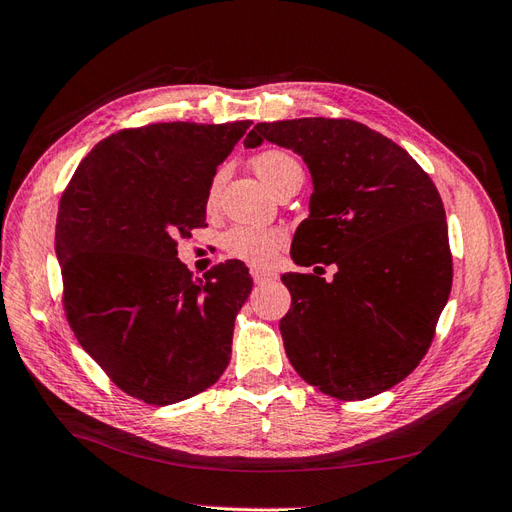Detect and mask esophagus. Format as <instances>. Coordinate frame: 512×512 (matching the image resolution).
I'll use <instances>...</instances> for the list:
<instances>
[{
	"mask_svg": "<svg viewBox=\"0 0 512 512\" xmlns=\"http://www.w3.org/2000/svg\"><path fill=\"white\" fill-rule=\"evenodd\" d=\"M250 273H252L256 284H265V282L273 280V273H271V271H265V269H256V267H254Z\"/></svg>",
	"mask_w": 512,
	"mask_h": 512,
	"instance_id": "34e87169",
	"label": "esophagus"
}]
</instances>
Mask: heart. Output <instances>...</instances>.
I'll use <instances>...</instances> for the list:
<instances>
[{
  "label": "heart",
  "mask_w": 512,
  "mask_h": 512,
  "mask_svg": "<svg viewBox=\"0 0 512 512\" xmlns=\"http://www.w3.org/2000/svg\"><path fill=\"white\" fill-rule=\"evenodd\" d=\"M252 166L256 170V175L265 181L275 194L282 188H286L292 179L303 177L301 164L282 149H267V151L256 153L252 158ZM220 183H222V175L218 173L209 185V194H207L209 205H213L215 200H218ZM282 245H284V232L269 230V228L237 226L228 230V235L224 237V247L230 256L258 267L267 265Z\"/></svg>",
  "instance_id": "obj_1"
}]
</instances>
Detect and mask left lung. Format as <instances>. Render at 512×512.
I'll use <instances>...</instances> for the list:
<instances>
[{"label":"left lung","instance_id":"8db88e82","mask_svg":"<svg viewBox=\"0 0 512 512\" xmlns=\"http://www.w3.org/2000/svg\"><path fill=\"white\" fill-rule=\"evenodd\" d=\"M262 141L299 153L312 173L292 260L337 267L331 282L316 271L282 275L292 367L344 401L391 389L427 354L453 286L438 188L406 149L352 119L258 123L243 143Z\"/></svg>","mask_w":512,"mask_h":512}]
</instances>
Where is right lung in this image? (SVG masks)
Listing matches in <instances>:
<instances>
[{
  "label": "right lung",
  "mask_w": 512,
  "mask_h": 512,
  "mask_svg": "<svg viewBox=\"0 0 512 512\" xmlns=\"http://www.w3.org/2000/svg\"><path fill=\"white\" fill-rule=\"evenodd\" d=\"M250 126L119 130L87 153L61 194L55 250L68 324L113 384L145 404L203 393L230 363L250 271L226 260L194 277L177 237L207 226L215 170Z\"/></svg>",
  "instance_id": "obj_1"
}]
</instances>
